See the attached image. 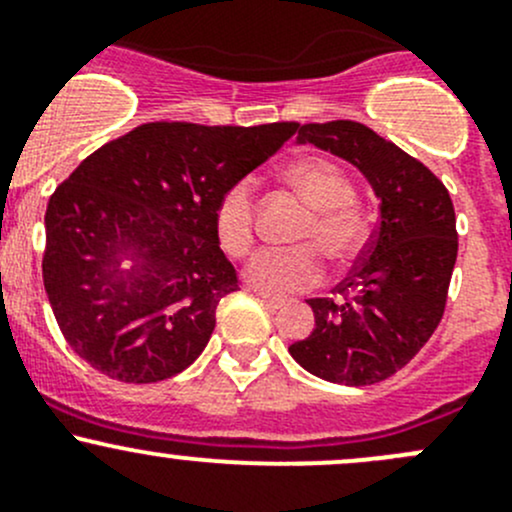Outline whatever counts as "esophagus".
I'll return each mask as SVG.
<instances>
[{
	"label": "esophagus",
	"mask_w": 512,
	"mask_h": 512,
	"mask_svg": "<svg viewBox=\"0 0 512 512\" xmlns=\"http://www.w3.org/2000/svg\"><path fill=\"white\" fill-rule=\"evenodd\" d=\"M258 298H261V301L266 303V306L271 308V311H276V308H281L283 303H286L281 296H271V293H258Z\"/></svg>",
	"instance_id": "34e87169"
}]
</instances>
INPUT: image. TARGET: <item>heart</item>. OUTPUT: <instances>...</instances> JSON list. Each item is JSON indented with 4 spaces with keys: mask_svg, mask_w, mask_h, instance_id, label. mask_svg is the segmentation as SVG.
I'll return each mask as SVG.
<instances>
[{
    "mask_svg": "<svg viewBox=\"0 0 512 512\" xmlns=\"http://www.w3.org/2000/svg\"><path fill=\"white\" fill-rule=\"evenodd\" d=\"M286 181L313 209L311 219L298 234V241L308 244L291 249H263L246 263V281L266 293L301 291L321 281L326 266L319 248L326 251L331 261L343 263L351 261L363 244V221L348 206L353 201V186L336 166L321 159L296 161L286 169ZM254 209L256 184L251 179L231 184L216 204V236L231 256H244L254 246Z\"/></svg>",
    "mask_w": 512,
    "mask_h": 512,
    "instance_id": "b5f03b06",
    "label": "heart"
}]
</instances>
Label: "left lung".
I'll return each instance as SVG.
<instances>
[{
  "label": "left lung",
  "mask_w": 512,
  "mask_h": 512,
  "mask_svg": "<svg viewBox=\"0 0 512 512\" xmlns=\"http://www.w3.org/2000/svg\"><path fill=\"white\" fill-rule=\"evenodd\" d=\"M296 144L356 166L381 201V219L361 263L336 288L346 301L308 298L316 328L288 353L323 381L381 383L426 346L443 318L458 256L453 201L421 161L358 121L303 124Z\"/></svg>",
  "instance_id": "8db88e82"
}]
</instances>
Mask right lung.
Instances as JSON below:
<instances>
[{
    "mask_svg": "<svg viewBox=\"0 0 512 512\" xmlns=\"http://www.w3.org/2000/svg\"><path fill=\"white\" fill-rule=\"evenodd\" d=\"M296 129L141 124L86 156L49 199L42 261L79 358L114 381L156 383L201 356L216 306L239 288L216 204Z\"/></svg>",
    "mask_w": 512,
    "mask_h": 512,
    "instance_id": "right-lung-1",
    "label": "right lung"
}]
</instances>
